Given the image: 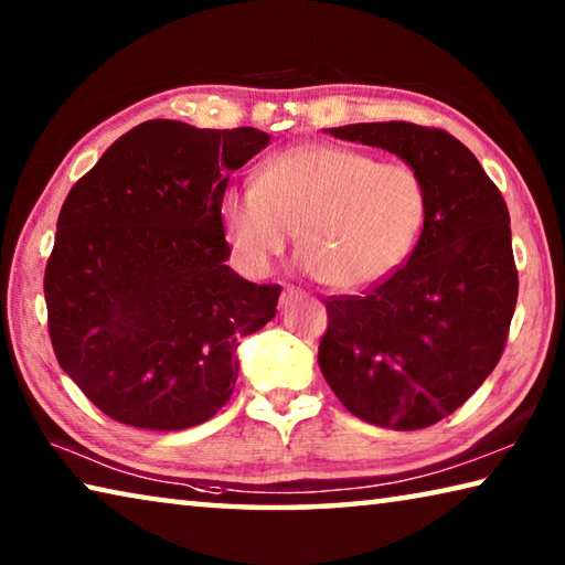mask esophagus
<instances>
[{
	"label": "esophagus",
	"instance_id": "obj_1",
	"mask_svg": "<svg viewBox=\"0 0 565 565\" xmlns=\"http://www.w3.org/2000/svg\"><path fill=\"white\" fill-rule=\"evenodd\" d=\"M299 296H303L299 289H294V286H286V289L281 291V309H286L294 299H299Z\"/></svg>",
	"mask_w": 565,
	"mask_h": 565
}]
</instances>
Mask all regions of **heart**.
Masks as SVG:
<instances>
[{
  "instance_id": "obj_1",
  "label": "heart",
  "mask_w": 565,
  "mask_h": 565,
  "mask_svg": "<svg viewBox=\"0 0 565 565\" xmlns=\"http://www.w3.org/2000/svg\"><path fill=\"white\" fill-rule=\"evenodd\" d=\"M424 218L426 191L414 169L317 141L274 154L256 186H232L222 199L226 242L246 274H269L299 232L301 269L337 291L394 274Z\"/></svg>"
}]
</instances>
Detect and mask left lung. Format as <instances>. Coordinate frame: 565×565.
Masks as SVG:
<instances>
[{
    "instance_id": "1",
    "label": "left lung",
    "mask_w": 565,
    "mask_h": 565,
    "mask_svg": "<svg viewBox=\"0 0 565 565\" xmlns=\"http://www.w3.org/2000/svg\"><path fill=\"white\" fill-rule=\"evenodd\" d=\"M329 134L404 159L424 184L426 218L408 262L386 281L327 301L321 374L366 424L434 426L503 353L519 299L509 206L471 151L441 129L371 121Z\"/></svg>"
}]
</instances>
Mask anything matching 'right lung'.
<instances>
[{"label": "right lung", "instance_id": "1", "mask_svg": "<svg viewBox=\"0 0 565 565\" xmlns=\"http://www.w3.org/2000/svg\"><path fill=\"white\" fill-rule=\"evenodd\" d=\"M269 134L134 127L72 186L44 274L56 361L109 418L147 431L204 424L232 396L238 341L281 286L226 264L222 199Z\"/></svg>", "mask_w": 565, "mask_h": 565}]
</instances>
